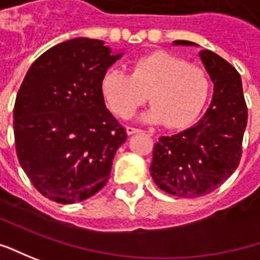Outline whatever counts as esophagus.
I'll return each mask as SVG.
<instances>
[{"label":"esophagus","mask_w":260,"mask_h":260,"mask_svg":"<svg viewBox=\"0 0 260 260\" xmlns=\"http://www.w3.org/2000/svg\"><path fill=\"white\" fill-rule=\"evenodd\" d=\"M139 132H142L138 128H134V126H126V134L128 135H134V134H139Z\"/></svg>","instance_id":"esophagus-1"}]
</instances>
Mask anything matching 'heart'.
<instances>
[{"instance_id":"heart-1","label":"heart","mask_w":260,"mask_h":260,"mask_svg":"<svg viewBox=\"0 0 260 260\" xmlns=\"http://www.w3.org/2000/svg\"><path fill=\"white\" fill-rule=\"evenodd\" d=\"M101 92L109 109L128 118L147 102L152 108L142 119L166 122L171 129H183L199 118L210 92V79L204 69L167 51H154L135 58L131 73L111 68L103 73Z\"/></svg>"}]
</instances>
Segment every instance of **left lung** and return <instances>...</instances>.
Masks as SVG:
<instances>
[{"mask_svg":"<svg viewBox=\"0 0 260 260\" xmlns=\"http://www.w3.org/2000/svg\"><path fill=\"white\" fill-rule=\"evenodd\" d=\"M173 44L197 46L185 40ZM200 58L214 85L210 108L191 128L161 137L149 168L161 190L184 199L214 191L235 173L247 123L242 79L236 69L210 50H202Z\"/></svg>","mask_w":260,"mask_h":260,"instance_id":"1","label":"left lung"}]
</instances>
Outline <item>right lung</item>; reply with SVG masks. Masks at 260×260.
I'll list each match as a JSON object with an SVG mask.
<instances>
[{"label": "right lung", "mask_w": 260, "mask_h": 260, "mask_svg": "<svg viewBox=\"0 0 260 260\" xmlns=\"http://www.w3.org/2000/svg\"><path fill=\"white\" fill-rule=\"evenodd\" d=\"M121 57L102 40L77 37L43 53L24 77L14 105L17 157L53 202H83L109 180L126 132L106 109L101 80Z\"/></svg>", "instance_id": "1"}]
</instances>
